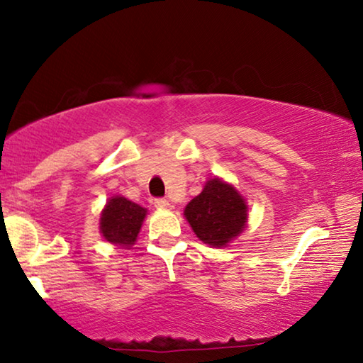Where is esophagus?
Wrapping results in <instances>:
<instances>
[{"instance_id": "34e87169", "label": "esophagus", "mask_w": 363, "mask_h": 363, "mask_svg": "<svg viewBox=\"0 0 363 363\" xmlns=\"http://www.w3.org/2000/svg\"><path fill=\"white\" fill-rule=\"evenodd\" d=\"M153 205H155V208H158V210H168V208L171 206L167 199H157L155 201H153Z\"/></svg>"}]
</instances>
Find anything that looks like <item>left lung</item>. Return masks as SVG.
Returning a JSON list of instances; mask_svg holds the SVG:
<instances>
[{"mask_svg": "<svg viewBox=\"0 0 363 363\" xmlns=\"http://www.w3.org/2000/svg\"><path fill=\"white\" fill-rule=\"evenodd\" d=\"M184 218L199 240L223 248L248 225V205L232 184L214 176L184 208Z\"/></svg>", "mask_w": 363, "mask_h": 363, "instance_id": "left-lung-1", "label": "left lung"}]
</instances>
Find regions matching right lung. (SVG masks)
I'll use <instances>...</instances> for the list:
<instances>
[{
    "instance_id": "obj_1",
    "label": "right lung",
    "mask_w": 363,
    "mask_h": 363,
    "mask_svg": "<svg viewBox=\"0 0 363 363\" xmlns=\"http://www.w3.org/2000/svg\"><path fill=\"white\" fill-rule=\"evenodd\" d=\"M145 216L147 208L123 195H113L101 211L99 232L106 242L128 250L136 243Z\"/></svg>"
}]
</instances>
